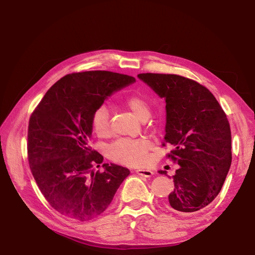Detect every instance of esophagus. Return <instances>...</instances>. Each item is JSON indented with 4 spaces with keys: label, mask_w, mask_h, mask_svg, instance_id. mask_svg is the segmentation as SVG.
<instances>
[{
    "label": "esophagus",
    "mask_w": 255,
    "mask_h": 255,
    "mask_svg": "<svg viewBox=\"0 0 255 255\" xmlns=\"http://www.w3.org/2000/svg\"><path fill=\"white\" fill-rule=\"evenodd\" d=\"M136 172L138 175H141L144 177H150L153 175V172L151 170H148V169H138V170H136Z\"/></svg>",
    "instance_id": "1"
}]
</instances>
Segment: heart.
<instances>
[{
  "label": "heart",
  "instance_id": "b5f03b06",
  "mask_svg": "<svg viewBox=\"0 0 255 255\" xmlns=\"http://www.w3.org/2000/svg\"><path fill=\"white\" fill-rule=\"evenodd\" d=\"M124 105L131 111L140 121H145L150 116V106L144 99L137 95L128 96ZM93 131L100 137H104L110 131V113L106 107H99L91 119ZM149 150V142L144 139H119L108 148V154L113 160L128 165H139L145 161Z\"/></svg>",
  "mask_w": 255,
  "mask_h": 255
}]
</instances>
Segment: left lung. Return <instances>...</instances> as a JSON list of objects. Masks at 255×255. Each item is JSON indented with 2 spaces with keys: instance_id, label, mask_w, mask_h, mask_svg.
I'll list each match as a JSON object with an SVG mask.
<instances>
[{
  "instance_id": "obj_1",
  "label": "left lung",
  "mask_w": 255,
  "mask_h": 255,
  "mask_svg": "<svg viewBox=\"0 0 255 255\" xmlns=\"http://www.w3.org/2000/svg\"><path fill=\"white\" fill-rule=\"evenodd\" d=\"M138 78L166 104L163 145L172 144L167 156L178 164L166 207L191 215L213 202L224 185L232 159L229 122L216 97L196 81L160 73Z\"/></svg>"
}]
</instances>
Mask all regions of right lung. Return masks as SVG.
<instances>
[{
    "label": "right lung",
    "instance_id": "1",
    "mask_svg": "<svg viewBox=\"0 0 255 255\" xmlns=\"http://www.w3.org/2000/svg\"><path fill=\"white\" fill-rule=\"evenodd\" d=\"M136 82L110 71L68 74L47 91L28 125V162L47 202L58 213L88 221L104 213L129 174L127 167L104 163L92 150L91 119L114 92Z\"/></svg>",
    "mask_w": 255,
    "mask_h": 255
}]
</instances>
